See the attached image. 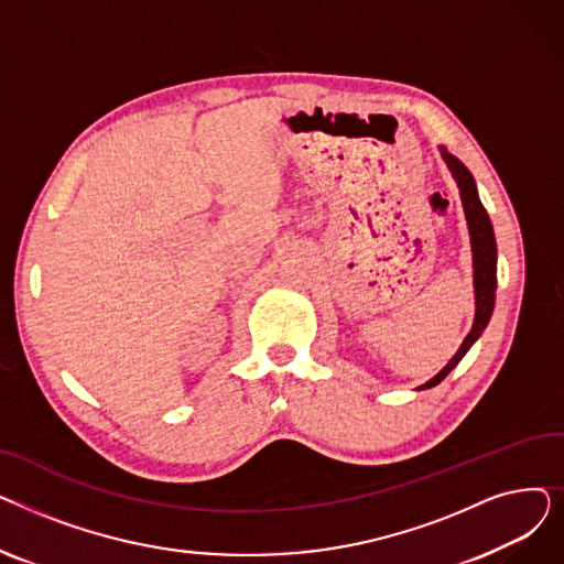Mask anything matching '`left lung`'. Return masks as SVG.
<instances>
[{"instance_id": "8db88e82", "label": "left lung", "mask_w": 564, "mask_h": 564, "mask_svg": "<svg viewBox=\"0 0 564 564\" xmlns=\"http://www.w3.org/2000/svg\"><path fill=\"white\" fill-rule=\"evenodd\" d=\"M443 158H446V164L455 177V183L462 194L464 203V213L470 230V247H473V279H476V322H473V329L462 343L459 351L451 359V364L443 368L436 377H432L427 383H423L421 389H432L441 379H446L448 372L464 359V354L468 347L476 343L487 327V322L494 313V302H496V237L491 228V219L485 210V205L480 203L476 183H473V175L468 169L453 155L443 151Z\"/></svg>"}]
</instances>
